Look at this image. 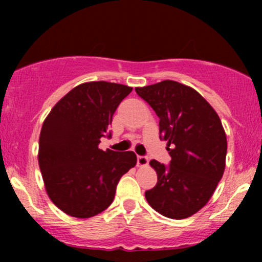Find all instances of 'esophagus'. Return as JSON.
<instances>
[{
	"label": "esophagus",
	"instance_id": "obj_1",
	"mask_svg": "<svg viewBox=\"0 0 262 262\" xmlns=\"http://www.w3.org/2000/svg\"><path fill=\"white\" fill-rule=\"evenodd\" d=\"M137 162H138V166L144 167V166H146V165L149 164V160H148V158H146V156H138Z\"/></svg>",
	"mask_w": 262,
	"mask_h": 262
}]
</instances>
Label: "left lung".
I'll list each match as a JSON object with an SVG mask.
<instances>
[{
    "label": "left lung",
    "instance_id": "obj_1",
    "mask_svg": "<svg viewBox=\"0 0 262 262\" xmlns=\"http://www.w3.org/2000/svg\"><path fill=\"white\" fill-rule=\"evenodd\" d=\"M155 111L161 138L167 141L170 166L151 160L158 183L145 192L164 217L185 219L203 208L225 169L227 135L221 118L196 90L172 80L137 87Z\"/></svg>",
    "mask_w": 262,
    "mask_h": 262
}]
</instances>
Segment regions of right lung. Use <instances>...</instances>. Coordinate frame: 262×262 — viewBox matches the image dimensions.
<instances>
[{
  "label": "right lung",
  "instance_id": "1",
  "mask_svg": "<svg viewBox=\"0 0 262 262\" xmlns=\"http://www.w3.org/2000/svg\"><path fill=\"white\" fill-rule=\"evenodd\" d=\"M132 90L106 81L81 83L45 118L39 137V167L48 196L68 215L91 218L107 209L117 183L137 165L133 151L98 148L117 107Z\"/></svg>",
  "mask_w": 262,
  "mask_h": 262
}]
</instances>
